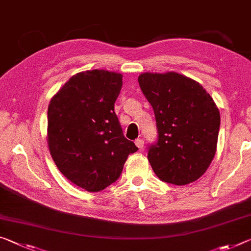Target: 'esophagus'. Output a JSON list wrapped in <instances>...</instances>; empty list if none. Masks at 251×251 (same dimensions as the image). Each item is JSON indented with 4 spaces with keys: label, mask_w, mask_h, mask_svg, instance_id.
<instances>
[{
    "label": "esophagus",
    "mask_w": 251,
    "mask_h": 251,
    "mask_svg": "<svg viewBox=\"0 0 251 251\" xmlns=\"http://www.w3.org/2000/svg\"><path fill=\"white\" fill-rule=\"evenodd\" d=\"M135 145H136L137 147H138V149H142V147L143 146H144V141H143L142 140V138H137V140L136 141H135Z\"/></svg>",
    "instance_id": "34e87169"
}]
</instances>
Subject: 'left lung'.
Returning a JSON list of instances; mask_svg holds the SVG:
<instances>
[{
    "label": "left lung",
    "instance_id": "obj_1",
    "mask_svg": "<svg viewBox=\"0 0 251 251\" xmlns=\"http://www.w3.org/2000/svg\"><path fill=\"white\" fill-rule=\"evenodd\" d=\"M138 82L156 119L158 138L147 154L154 173L176 185L197 181L217 151L216 102L198 81L173 71L141 74Z\"/></svg>",
    "mask_w": 251,
    "mask_h": 251
}]
</instances>
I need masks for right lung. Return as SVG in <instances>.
<instances>
[{
	"label": "right lung",
	"mask_w": 251,
	"mask_h": 251,
	"mask_svg": "<svg viewBox=\"0 0 251 251\" xmlns=\"http://www.w3.org/2000/svg\"><path fill=\"white\" fill-rule=\"evenodd\" d=\"M122 74L87 70L73 75L48 107V146L59 171L77 186L98 192L121 176L130 153L114 111Z\"/></svg>",
	"instance_id": "right-lung-1"
}]
</instances>
